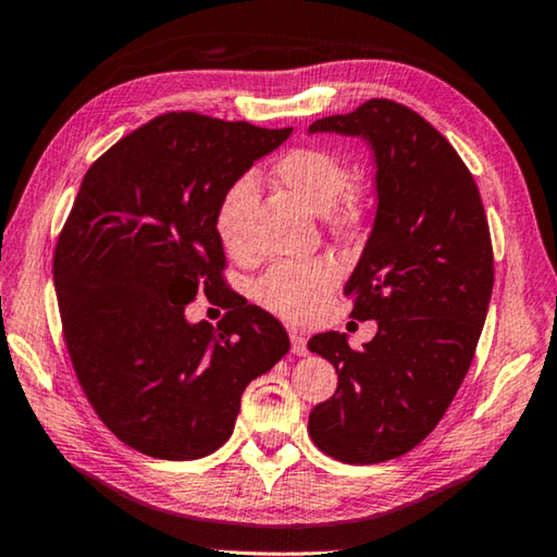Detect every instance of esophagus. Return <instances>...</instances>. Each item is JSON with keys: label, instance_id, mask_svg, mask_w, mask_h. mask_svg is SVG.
I'll return each instance as SVG.
<instances>
[{"label": "esophagus", "instance_id": "esophagus-1", "mask_svg": "<svg viewBox=\"0 0 557 557\" xmlns=\"http://www.w3.org/2000/svg\"><path fill=\"white\" fill-rule=\"evenodd\" d=\"M288 336H292V351L296 354V357H306V354H309V346H306V336L301 332H296V329H292Z\"/></svg>", "mask_w": 557, "mask_h": 557}]
</instances>
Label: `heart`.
I'll use <instances>...</instances> for the list:
<instances>
[{
  "instance_id": "heart-1",
  "label": "heart",
  "mask_w": 557,
  "mask_h": 557,
  "mask_svg": "<svg viewBox=\"0 0 557 557\" xmlns=\"http://www.w3.org/2000/svg\"><path fill=\"white\" fill-rule=\"evenodd\" d=\"M273 181L286 188L311 211L326 213V219L342 228H351L364 219V198L349 188L351 171L334 150L306 145L281 156L271 168ZM256 206V181L240 175L221 193L215 203L213 225L221 246L231 256H244L248 248V215ZM338 271L332 261L278 263L256 281L253 296L278 317L301 321L309 319L336 286Z\"/></svg>"
}]
</instances>
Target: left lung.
<instances>
[{"label": "left lung", "mask_w": 557, "mask_h": 557, "mask_svg": "<svg viewBox=\"0 0 557 557\" xmlns=\"http://www.w3.org/2000/svg\"><path fill=\"white\" fill-rule=\"evenodd\" d=\"M309 133L369 140L379 198L372 236L344 286L351 313L374 319L376 336L361 349L338 332L311 338L338 386L311 409L309 434L338 462H386L437 426L472 364L495 281L487 215L457 150L407 104L367 100Z\"/></svg>", "instance_id": "left-lung-1"}]
</instances>
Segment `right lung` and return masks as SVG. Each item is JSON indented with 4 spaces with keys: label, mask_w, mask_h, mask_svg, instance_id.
<instances>
[{
    "label": "right lung",
    "mask_w": 557,
    "mask_h": 557,
    "mask_svg": "<svg viewBox=\"0 0 557 557\" xmlns=\"http://www.w3.org/2000/svg\"><path fill=\"white\" fill-rule=\"evenodd\" d=\"M294 127L165 112L85 173L54 246L62 334L87 401L127 447L198 459L233 434L240 394L288 351L286 329L225 286L221 193ZM198 293L230 309L188 325Z\"/></svg>",
    "instance_id": "obj_1"
}]
</instances>
